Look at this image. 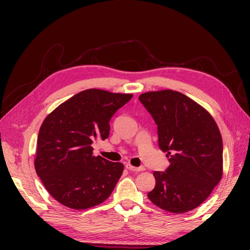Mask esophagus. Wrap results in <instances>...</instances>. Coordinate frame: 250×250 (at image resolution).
Instances as JSON below:
<instances>
[{
	"mask_svg": "<svg viewBox=\"0 0 250 250\" xmlns=\"http://www.w3.org/2000/svg\"><path fill=\"white\" fill-rule=\"evenodd\" d=\"M125 167L129 169V171H133V172H142V171H144V167H133V166H131V164H126L125 166Z\"/></svg>",
	"mask_w": 250,
	"mask_h": 250,
	"instance_id": "34e87169",
	"label": "esophagus"
}]
</instances>
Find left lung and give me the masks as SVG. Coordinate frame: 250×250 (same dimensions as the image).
Segmentation results:
<instances>
[{
  "mask_svg": "<svg viewBox=\"0 0 250 250\" xmlns=\"http://www.w3.org/2000/svg\"><path fill=\"white\" fill-rule=\"evenodd\" d=\"M158 125L159 147L169 167L155 172L156 186L148 193L153 204L169 213L194 209L208 198L222 177V139L204 107L174 90L140 95Z\"/></svg>",
  "mask_w": 250,
  "mask_h": 250,
  "instance_id": "8db88e82",
  "label": "left lung"
}]
</instances>
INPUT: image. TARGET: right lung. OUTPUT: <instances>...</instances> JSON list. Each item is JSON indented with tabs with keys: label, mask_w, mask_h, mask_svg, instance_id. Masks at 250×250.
I'll use <instances>...</instances> for the list:
<instances>
[{
	"label": "right lung",
	"mask_w": 250,
	"mask_h": 250,
	"mask_svg": "<svg viewBox=\"0 0 250 250\" xmlns=\"http://www.w3.org/2000/svg\"><path fill=\"white\" fill-rule=\"evenodd\" d=\"M133 95L88 89L46 117L37 137L34 167L59 203L86 209L104 202L124 172V164L92 155L95 139H107L109 120Z\"/></svg>",
	"instance_id": "right-lung-1"
}]
</instances>
